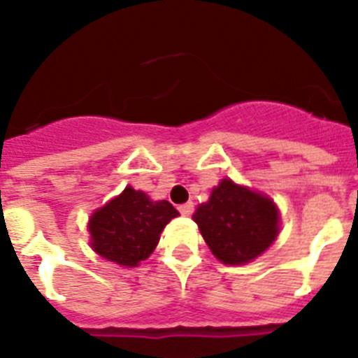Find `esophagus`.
Instances as JSON below:
<instances>
[{
    "label": "esophagus",
    "instance_id": "34e87169",
    "mask_svg": "<svg viewBox=\"0 0 358 358\" xmlns=\"http://www.w3.org/2000/svg\"><path fill=\"white\" fill-rule=\"evenodd\" d=\"M179 211H181L182 217H189V215H194V204H192V202L181 204V206H179Z\"/></svg>",
    "mask_w": 358,
    "mask_h": 358
}]
</instances>
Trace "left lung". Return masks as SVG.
Returning a JSON list of instances; mask_svg holds the SVG:
<instances>
[{
    "label": "left lung",
    "instance_id": "1",
    "mask_svg": "<svg viewBox=\"0 0 358 358\" xmlns=\"http://www.w3.org/2000/svg\"><path fill=\"white\" fill-rule=\"evenodd\" d=\"M218 260L240 265L255 260L278 236L276 206L271 199L224 179L194 215Z\"/></svg>",
    "mask_w": 358,
    "mask_h": 358
}]
</instances>
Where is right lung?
I'll return each mask as SVG.
<instances>
[{
    "mask_svg": "<svg viewBox=\"0 0 358 358\" xmlns=\"http://www.w3.org/2000/svg\"><path fill=\"white\" fill-rule=\"evenodd\" d=\"M179 217L169 201H150L131 186L94 211L90 220L91 245L106 260L134 267L147 260L164 226Z\"/></svg>",
    "mask_w": 358,
    "mask_h": 358,
    "instance_id": "obj_1",
    "label": "right lung"
}]
</instances>
